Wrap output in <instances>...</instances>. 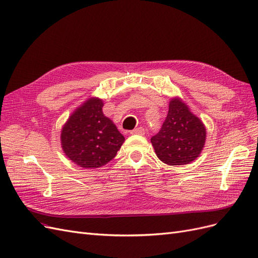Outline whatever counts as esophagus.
Masks as SVG:
<instances>
[{
  "instance_id": "esophagus-1",
  "label": "esophagus",
  "mask_w": 258,
  "mask_h": 258,
  "mask_svg": "<svg viewBox=\"0 0 258 258\" xmlns=\"http://www.w3.org/2000/svg\"><path fill=\"white\" fill-rule=\"evenodd\" d=\"M130 134H131V135H140V136H143V135L145 134V130H144V128L140 127V128H136V129H134V130H131Z\"/></svg>"
}]
</instances>
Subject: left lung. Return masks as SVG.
Returning <instances> with one entry per match:
<instances>
[{"label":"left lung","instance_id":"1","mask_svg":"<svg viewBox=\"0 0 258 258\" xmlns=\"http://www.w3.org/2000/svg\"><path fill=\"white\" fill-rule=\"evenodd\" d=\"M207 130L181 99L173 98L169 112L157 135L151 142L157 157L169 166L187 165L200 155L206 143Z\"/></svg>","mask_w":258,"mask_h":258}]
</instances>
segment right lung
Wrapping results in <instances>:
<instances>
[{"label":"right lung","mask_w":258,"mask_h":258,"mask_svg":"<svg viewBox=\"0 0 258 258\" xmlns=\"http://www.w3.org/2000/svg\"><path fill=\"white\" fill-rule=\"evenodd\" d=\"M102 107V100L90 98L76 108L61 130L62 150L82 168L106 165L124 141L114 122L104 116Z\"/></svg>","instance_id":"add662e5"}]
</instances>
